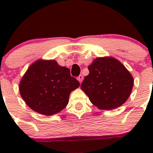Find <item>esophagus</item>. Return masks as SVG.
<instances>
[{
	"mask_svg": "<svg viewBox=\"0 0 153 153\" xmlns=\"http://www.w3.org/2000/svg\"><path fill=\"white\" fill-rule=\"evenodd\" d=\"M77 79H78V81H79V83H82V82H83V76L82 75H79V76H78L77 77Z\"/></svg>",
	"mask_w": 153,
	"mask_h": 153,
	"instance_id": "obj_1",
	"label": "esophagus"
}]
</instances>
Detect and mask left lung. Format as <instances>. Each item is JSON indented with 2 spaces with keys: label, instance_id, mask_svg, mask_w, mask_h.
<instances>
[{
  "label": "left lung",
  "instance_id": "left-lung-1",
  "mask_svg": "<svg viewBox=\"0 0 153 153\" xmlns=\"http://www.w3.org/2000/svg\"><path fill=\"white\" fill-rule=\"evenodd\" d=\"M80 88L100 109L111 110L122 106L132 92L134 79L120 60L112 56L97 57L88 67Z\"/></svg>",
  "mask_w": 153,
  "mask_h": 153
}]
</instances>
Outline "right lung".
I'll return each instance as SVG.
<instances>
[{"mask_svg": "<svg viewBox=\"0 0 153 153\" xmlns=\"http://www.w3.org/2000/svg\"><path fill=\"white\" fill-rule=\"evenodd\" d=\"M79 83L67 67L55 60L39 59L31 63L19 83L22 99L33 111L53 116L63 110Z\"/></svg>", "mask_w": 153, "mask_h": 153, "instance_id": "right-lung-1", "label": "right lung"}]
</instances>
